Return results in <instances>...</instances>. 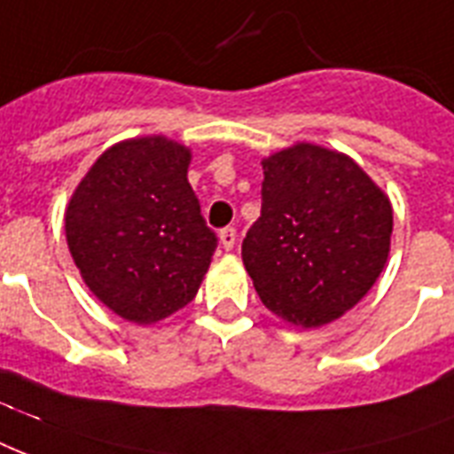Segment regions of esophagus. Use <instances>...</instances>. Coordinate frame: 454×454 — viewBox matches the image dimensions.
<instances>
[{
    "mask_svg": "<svg viewBox=\"0 0 454 454\" xmlns=\"http://www.w3.org/2000/svg\"><path fill=\"white\" fill-rule=\"evenodd\" d=\"M220 244H223L224 251H231L234 244H237V230H234V227H224V230H220Z\"/></svg>",
    "mask_w": 454,
    "mask_h": 454,
    "instance_id": "34e87169",
    "label": "esophagus"
}]
</instances>
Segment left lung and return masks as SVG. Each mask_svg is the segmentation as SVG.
Here are the masks:
<instances>
[{
  "label": "left lung",
  "mask_w": 454,
  "mask_h": 454,
  "mask_svg": "<svg viewBox=\"0 0 454 454\" xmlns=\"http://www.w3.org/2000/svg\"><path fill=\"white\" fill-rule=\"evenodd\" d=\"M262 175L260 217L241 244L246 272L277 317L326 325L381 275L391 203L360 165L312 144L265 158Z\"/></svg>",
  "instance_id": "left-lung-1"
}]
</instances>
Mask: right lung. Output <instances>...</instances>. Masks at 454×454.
Here are the masks:
<instances>
[{
	"instance_id": "1",
	"label": "right lung",
	"mask_w": 454,
	"mask_h": 454,
	"mask_svg": "<svg viewBox=\"0 0 454 454\" xmlns=\"http://www.w3.org/2000/svg\"><path fill=\"white\" fill-rule=\"evenodd\" d=\"M189 160V149L165 137L115 144L66 210V239L84 284L137 325L192 303L217 248L187 179Z\"/></svg>"
}]
</instances>
